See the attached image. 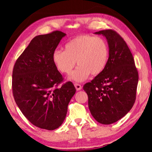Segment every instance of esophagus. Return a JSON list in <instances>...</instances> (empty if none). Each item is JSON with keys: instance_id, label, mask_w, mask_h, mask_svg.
Wrapping results in <instances>:
<instances>
[{"instance_id": "esophagus-1", "label": "esophagus", "mask_w": 152, "mask_h": 152, "mask_svg": "<svg viewBox=\"0 0 152 152\" xmlns=\"http://www.w3.org/2000/svg\"><path fill=\"white\" fill-rule=\"evenodd\" d=\"M75 85V88H76V90L77 91H80V90H81V89H82V86H81L80 84H77V83H75V84H74Z\"/></svg>"}]
</instances>
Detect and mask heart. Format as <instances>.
Instances as JSON below:
<instances>
[{"label":"heart","mask_w":152,"mask_h":152,"mask_svg":"<svg viewBox=\"0 0 152 152\" xmlns=\"http://www.w3.org/2000/svg\"><path fill=\"white\" fill-rule=\"evenodd\" d=\"M109 59V47L105 39L89 34H82L72 39L65 45V50H55L53 61L60 72L70 75L76 64L79 66L70 79L80 82L90 74H101Z\"/></svg>","instance_id":"obj_1"}]
</instances>
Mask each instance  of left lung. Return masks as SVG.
I'll return each instance as SVG.
<instances>
[{
	"label": "left lung",
	"instance_id": "obj_1",
	"mask_svg": "<svg viewBox=\"0 0 152 152\" xmlns=\"http://www.w3.org/2000/svg\"><path fill=\"white\" fill-rule=\"evenodd\" d=\"M107 39L109 59L104 70L83 86L91 115L99 123L118 121L132 109L136 98L138 72L122 37L113 30L96 32Z\"/></svg>",
	"mask_w": 152,
	"mask_h": 152
}]
</instances>
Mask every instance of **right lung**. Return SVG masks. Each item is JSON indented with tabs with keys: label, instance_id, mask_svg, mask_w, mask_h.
Segmentation results:
<instances>
[{
	"label": "right lung",
	"instance_id": "add662e5",
	"mask_svg": "<svg viewBox=\"0 0 152 152\" xmlns=\"http://www.w3.org/2000/svg\"><path fill=\"white\" fill-rule=\"evenodd\" d=\"M65 33L53 31L38 35L19 56L12 72V93L16 104L34 126L54 130L65 120L68 105L76 92L73 84L64 82L53 61Z\"/></svg>",
	"mask_w": 152,
	"mask_h": 152
}]
</instances>
